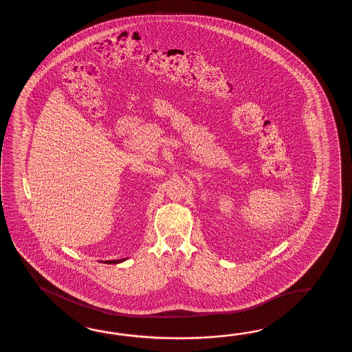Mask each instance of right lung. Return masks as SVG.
<instances>
[{
    "label": "right lung",
    "instance_id": "add662e5",
    "mask_svg": "<svg viewBox=\"0 0 352 352\" xmlns=\"http://www.w3.org/2000/svg\"><path fill=\"white\" fill-rule=\"evenodd\" d=\"M127 258H122V259H118V261H104L105 264H118V263L124 262Z\"/></svg>",
    "mask_w": 352,
    "mask_h": 352
}]
</instances>
